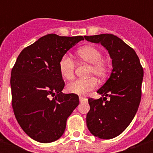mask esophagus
<instances>
[{"label":"esophagus","instance_id":"34e87169","mask_svg":"<svg viewBox=\"0 0 153 153\" xmlns=\"http://www.w3.org/2000/svg\"><path fill=\"white\" fill-rule=\"evenodd\" d=\"M86 98H82V97H79V101H80V102H86Z\"/></svg>","mask_w":153,"mask_h":153}]
</instances>
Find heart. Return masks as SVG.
I'll use <instances>...</instances> for the list:
<instances>
[{"instance_id":"obj_1","label":"heart","mask_w":153,"mask_h":153,"mask_svg":"<svg viewBox=\"0 0 153 153\" xmlns=\"http://www.w3.org/2000/svg\"><path fill=\"white\" fill-rule=\"evenodd\" d=\"M77 55L80 59L91 64V74H95L99 78L106 75L109 66L107 62L102 59V53L98 48L94 46H84L77 51ZM75 63L70 55H64L59 62L60 74L67 79H72L74 75ZM98 82L95 78L91 77L86 79H75L67 85V91L70 93L79 96L86 95L89 91L95 88Z\"/></svg>"}]
</instances>
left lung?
<instances>
[{"label":"left lung","mask_w":153,"mask_h":153,"mask_svg":"<svg viewBox=\"0 0 153 153\" xmlns=\"http://www.w3.org/2000/svg\"><path fill=\"white\" fill-rule=\"evenodd\" d=\"M84 38L101 44L112 59L110 76L97 91L104 97L89 99L91 109L86 115V126L94 137L112 139L128 127L137 112L144 71L135 51L116 36L101 34Z\"/></svg>","instance_id":"left-lung-1"}]
</instances>
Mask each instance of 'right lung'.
Instances as JSON below:
<instances>
[{"instance_id":"add662e5","label":"right lung","mask_w":153,"mask_h":153,"mask_svg":"<svg viewBox=\"0 0 153 153\" xmlns=\"http://www.w3.org/2000/svg\"><path fill=\"white\" fill-rule=\"evenodd\" d=\"M83 37L48 34L25 48L11 73L13 112L25 133L40 143L62 137L67 117L79 104V96L64 94L59 69L61 58Z\"/></svg>"}]
</instances>
